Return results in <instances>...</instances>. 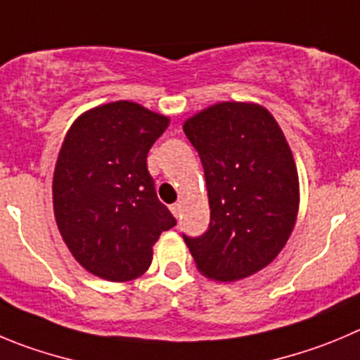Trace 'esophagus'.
<instances>
[{
  "mask_svg": "<svg viewBox=\"0 0 360 360\" xmlns=\"http://www.w3.org/2000/svg\"><path fill=\"white\" fill-rule=\"evenodd\" d=\"M170 211H172L174 213V217H179V211H181V206L179 204H172V206H170Z\"/></svg>",
  "mask_w": 360,
  "mask_h": 360,
  "instance_id": "34e87169",
  "label": "esophagus"
}]
</instances>
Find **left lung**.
Instances as JSON below:
<instances>
[{
    "mask_svg": "<svg viewBox=\"0 0 360 360\" xmlns=\"http://www.w3.org/2000/svg\"><path fill=\"white\" fill-rule=\"evenodd\" d=\"M210 199V227L183 234L206 277L233 282L263 270L284 248L298 213V174L277 120L254 103H218L188 119Z\"/></svg>",
    "mask_w": 360,
    "mask_h": 360,
    "instance_id": "left-lung-1",
    "label": "left lung"
}]
</instances>
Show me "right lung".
<instances>
[{
    "mask_svg": "<svg viewBox=\"0 0 360 360\" xmlns=\"http://www.w3.org/2000/svg\"><path fill=\"white\" fill-rule=\"evenodd\" d=\"M169 122L115 101L85 112L67 131L53 176L56 226L74 259L97 277H140L160 234L176 226L147 170V153Z\"/></svg>",
    "mask_w": 360,
    "mask_h": 360,
    "instance_id": "right-lung-1",
    "label": "right lung"
}]
</instances>
